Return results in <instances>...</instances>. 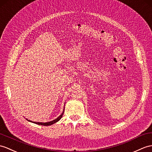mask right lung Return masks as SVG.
I'll list each match as a JSON object with an SVG mask.
<instances>
[{"label": "right lung", "mask_w": 152, "mask_h": 152, "mask_svg": "<svg viewBox=\"0 0 152 152\" xmlns=\"http://www.w3.org/2000/svg\"><path fill=\"white\" fill-rule=\"evenodd\" d=\"M63 113H64V109H63V113H62V114L60 115V116H58V117L57 118H56L55 120H54V121H50V122H32V121H29V120H28V119H27V121H28L29 122H33V123H34V124H38V125L47 126H50V125H52V124H54V123L58 122V121H59V120L61 118L62 116H63Z\"/></svg>", "instance_id": "1"}]
</instances>
